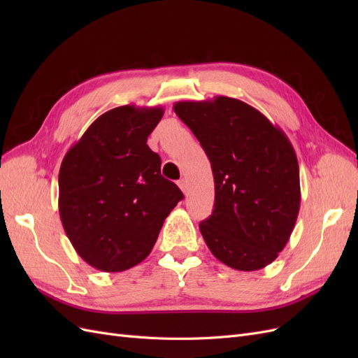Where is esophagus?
I'll return each instance as SVG.
<instances>
[{"label":"esophagus","mask_w":358,"mask_h":358,"mask_svg":"<svg viewBox=\"0 0 358 358\" xmlns=\"http://www.w3.org/2000/svg\"><path fill=\"white\" fill-rule=\"evenodd\" d=\"M178 185H179V188L182 189V192H183V194H187V191H188V183H187V179H180V180L178 182Z\"/></svg>","instance_id":"obj_1"}]
</instances>
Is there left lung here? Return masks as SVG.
I'll return each instance as SVG.
<instances>
[{"label": "left lung", "instance_id": "obj_1", "mask_svg": "<svg viewBox=\"0 0 358 358\" xmlns=\"http://www.w3.org/2000/svg\"><path fill=\"white\" fill-rule=\"evenodd\" d=\"M173 110L197 137L215 179V206L200 222L210 252L254 272L285 248L300 209L299 162L279 127L230 96L179 101Z\"/></svg>", "mask_w": 358, "mask_h": 358}]
</instances>
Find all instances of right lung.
Returning a JSON list of instances; mask_svg holds the SVG:
<instances>
[{
    "instance_id": "1",
    "label": "right lung",
    "mask_w": 358,
    "mask_h": 358,
    "mask_svg": "<svg viewBox=\"0 0 358 358\" xmlns=\"http://www.w3.org/2000/svg\"><path fill=\"white\" fill-rule=\"evenodd\" d=\"M162 107H115L86 129L59 169V216L73 248L101 272H124L150 254L183 199L146 145Z\"/></svg>"
}]
</instances>
